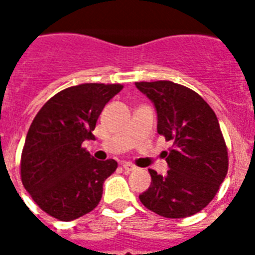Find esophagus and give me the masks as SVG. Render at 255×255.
Wrapping results in <instances>:
<instances>
[{"mask_svg":"<svg viewBox=\"0 0 255 255\" xmlns=\"http://www.w3.org/2000/svg\"><path fill=\"white\" fill-rule=\"evenodd\" d=\"M122 167L124 168V170H126V172H132V170L136 169V165H133V164H131V163H127V161L122 164Z\"/></svg>","mask_w":255,"mask_h":255,"instance_id":"1","label":"esophagus"}]
</instances>
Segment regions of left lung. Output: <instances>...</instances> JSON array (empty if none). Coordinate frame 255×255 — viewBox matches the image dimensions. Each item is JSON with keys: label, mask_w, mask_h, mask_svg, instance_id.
I'll list each match as a JSON object with an SVG mask.
<instances>
[{"label": "left lung", "mask_w": 255, "mask_h": 255, "mask_svg": "<svg viewBox=\"0 0 255 255\" xmlns=\"http://www.w3.org/2000/svg\"><path fill=\"white\" fill-rule=\"evenodd\" d=\"M153 102L157 132L172 147L165 152L167 176L148 169L151 185L139 198L165 218H185L202 210L217 194L228 167V147L209 104L197 92L170 81L136 82Z\"/></svg>", "instance_id": "1"}]
</instances>
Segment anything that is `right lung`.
<instances>
[{"label":"right lung","mask_w":255,"mask_h":255,"mask_svg":"<svg viewBox=\"0 0 255 255\" xmlns=\"http://www.w3.org/2000/svg\"><path fill=\"white\" fill-rule=\"evenodd\" d=\"M123 85L82 83L62 90L38 111L21 155V180L34 202L59 221L94 210L104 180L118 168L114 159H94L85 140L95 139L98 118Z\"/></svg>","instance_id":"1"}]
</instances>
